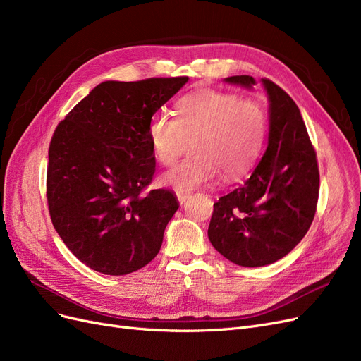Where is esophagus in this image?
Returning <instances> with one entry per match:
<instances>
[{"mask_svg": "<svg viewBox=\"0 0 361 361\" xmlns=\"http://www.w3.org/2000/svg\"><path fill=\"white\" fill-rule=\"evenodd\" d=\"M176 197H178L179 203L182 204V203H185V202L188 200V197H190V192H187V191H178V192H176Z\"/></svg>", "mask_w": 361, "mask_h": 361, "instance_id": "34e87169", "label": "esophagus"}]
</instances>
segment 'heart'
<instances>
[{
    "label": "heart",
    "instance_id": "heart-1",
    "mask_svg": "<svg viewBox=\"0 0 361 361\" xmlns=\"http://www.w3.org/2000/svg\"><path fill=\"white\" fill-rule=\"evenodd\" d=\"M267 123L260 101L207 89L180 97L176 118L164 113L152 116L147 135L164 167H171L191 140L194 152L164 178L167 185L187 191L211 183L220 173L226 180L247 174L260 157Z\"/></svg>",
    "mask_w": 361,
    "mask_h": 361
}]
</instances>
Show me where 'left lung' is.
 Instances as JSON below:
<instances>
[{
  "label": "left lung",
  "mask_w": 361,
  "mask_h": 361,
  "mask_svg": "<svg viewBox=\"0 0 361 361\" xmlns=\"http://www.w3.org/2000/svg\"><path fill=\"white\" fill-rule=\"evenodd\" d=\"M227 82L251 87L253 76ZM267 150L250 178L214 203L207 236L218 253L241 267L285 257L312 226L319 197V169L304 120L292 97L268 78Z\"/></svg>",
  "instance_id": "8db88e82"
}]
</instances>
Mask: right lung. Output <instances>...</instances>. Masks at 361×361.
I'll return each instance as SVG.
<instances>
[{
	"instance_id": "1",
	"label": "right lung",
	"mask_w": 361,
	"mask_h": 361,
	"mask_svg": "<svg viewBox=\"0 0 361 361\" xmlns=\"http://www.w3.org/2000/svg\"><path fill=\"white\" fill-rule=\"evenodd\" d=\"M188 76L105 81L57 125L49 143L47 200L63 243L106 276L146 267L179 203L169 190L146 191L155 174L150 117Z\"/></svg>"
}]
</instances>
